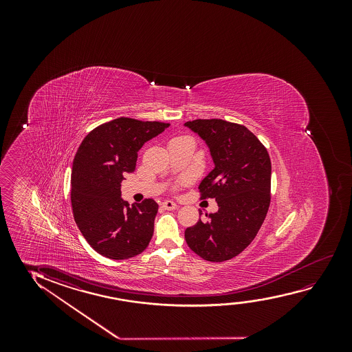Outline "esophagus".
Here are the masks:
<instances>
[{"mask_svg": "<svg viewBox=\"0 0 352 352\" xmlns=\"http://www.w3.org/2000/svg\"><path fill=\"white\" fill-rule=\"evenodd\" d=\"M162 207L166 209V210H173V209H175L177 208V203H174L173 201H164V203H162Z\"/></svg>", "mask_w": 352, "mask_h": 352, "instance_id": "1", "label": "esophagus"}]
</instances>
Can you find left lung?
<instances>
[{"label":"left lung","instance_id":"8db88e82","mask_svg":"<svg viewBox=\"0 0 352 352\" xmlns=\"http://www.w3.org/2000/svg\"><path fill=\"white\" fill-rule=\"evenodd\" d=\"M202 138L214 168L199 184L203 199L215 198L219 210L185 231L190 249L210 262L239 255L254 241L270 203L272 164L260 140L245 126L210 120L185 125ZM202 215V214H199Z\"/></svg>","mask_w":352,"mask_h":352}]
</instances>
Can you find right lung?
<instances>
[{
	"instance_id": "add662e5",
	"label": "right lung",
	"mask_w": 352,
	"mask_h": 352,
	"mask_svg": "<svg viewBox=\"0 0 352 352\" xmlns=\"http://www.w3.org/2000/svg\"><path fill=\"white\" fill-rule=\"evenodd\" d=\"M169 124L119 118L84 138L74 156L71 202L78 228L94 250L111 260H127L149 245L159 204L145 199L130 204L121 198V182L135 172L145 142Z\"/></svg>"
}]
</instances>
